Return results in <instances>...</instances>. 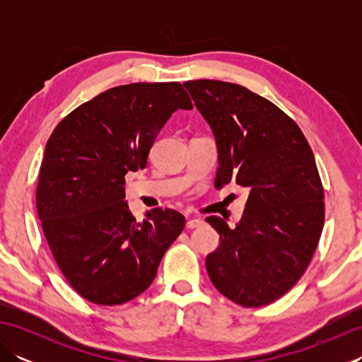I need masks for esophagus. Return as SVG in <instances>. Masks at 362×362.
Returning <instances> with one entry per match:
<instances>
[{"label":"esophagus","mask_w":362,"mask_h":362,"mask_svg":"<svg viewBox=\"0 0 362 362\" xmlns=\"http://www.w3.org/2000/svg\"><path fill=\"white\" fill-rule=\"evenodd\" d=\"M204 226V221L201 218H189L187 221V228H196Z\"/></svg>","instance_id":"34e87169"}]
</instances>
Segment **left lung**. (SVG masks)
<instances>
[{
    "mask_svg": "<svg viewBox=\"0 0 362 362\" xmlns=\"http://www.w3.org/2000/svg\"><path fill=\"white\" fill-rule=\"evenodd\" d=\"M209 122L218 148L214 185L249 189L240 222L205 221L219 247L205 259L221 294L257 308L294 286L324 228V188L302 130L279 107L238 83L199 79L183 83Z\"/></svg>",
    "mask_w": 362,
    "mask_h": 362,
    "instance_id": "obj_1",
    "label": "left lung"
}]
</instances>
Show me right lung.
Listing matches in <instances>:
<instances>
[{"instance_id":"1","label":"right lung","mask_w":362,"mask_h":362,"mask_svg":"<svg viewBox=\"0 0 362 362\" xmlns=\"http://www.w3.org/2000/svg\"><path fill=\"white\" fill-rule=\"evenodd\" d=\"M179 109H193L179 82L113 87L74 109L46 143L38 219L60 271L91 303L140 296L185 227L171 209L146 210L136 221L124 188V175L146 168L158 132Z\"/></svg>"}]
</instances>
